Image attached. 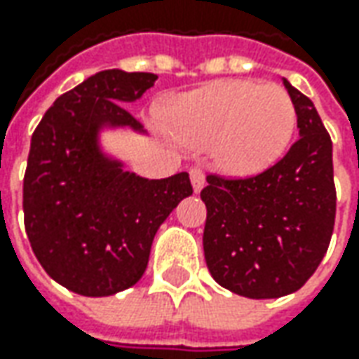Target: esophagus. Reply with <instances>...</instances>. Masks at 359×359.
<instances>
[{
  "label": "esophagus",
  "mask_w": 359,
  "mask_h": 359,
  "mask_svg": "<svg viewBox=\"0 0 359 359\" xmlns=\"http://www.w3.org/2000/svg\"><path fill=\"white\" fill-rule=\"evenodd\" d=\"M189 177H191V186H194V191L198 194L203 184H205V175H203V170L200 165H191L189 168Z\"/></svg>",
  "instance_id": "esophagus-1"
}]
</instances>
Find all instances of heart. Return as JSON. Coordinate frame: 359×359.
<instances>
[{
	"label": "heart",
	"mask_w": 359,
	"mask_h": 359,
	"mask_svg": "<svg viewBox=\"0 0 359 359\" xmlns=\"http://www.w3.org/2000/svg\"><path fill=\"white\" fill-rule=\"evenodd\" d=\"M173 131L189 147H210L219 170L250 175L287 149L296 130V105L273 83L215 81L173 105Z\"/></svg>",
	"instance_id": "b5f03b06"
}]
</instances>
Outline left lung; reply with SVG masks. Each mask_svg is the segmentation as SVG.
Listing matches in <instances>:
<instances>
[{"mask_svg":"<svg viewBox=\"0 0 359 359\" xmlns=\"http://www.w3.org/2000/svg\"><path fill=\"white\" fill-rule=\"evenodd\" d=\"M297 137L282 159L248 177L210 173L201 200L205 264L215 282L252 299L297 292L324 259L336 222L332 140L311 100L283 79Z\"/></svg>","mask_w":359,"mask_h":359,"instance_id":"left-lung-1","label":"left lung"}]
</instances>
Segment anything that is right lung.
Masks as SVG:
<instances>
[{"mask_svg":"<svg viewBox=\"0 0 359 359\" xmlns=\"http://www.w3.org/2000/svg\"><path fill=\"white\" fill-rule=\"evenodd\" d=\"M156 74L104 69L60 95L32 135L23 177V224L37 262L63 287L102 297L144 276L158 228L194 194L186 172L145 180L97 147L102 126L142 123L123 104Z\"/></svg>","mask_w":359,"mask_h":359,"instance_id":"1","label":"right lung"}]
</instances>
